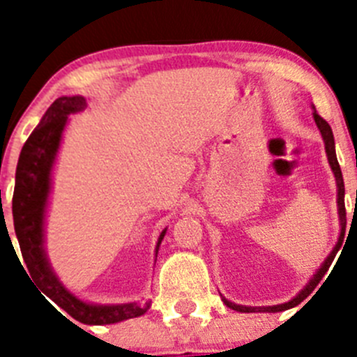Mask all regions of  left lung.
<instances>
[{"instance_id":"left-lung-1","label":"left lung","mask_w":357,"mask_h":357,"mask_svg":"<svg viewBox=\"0 0 357 357\" xmlns=\"http://www.w3.org/2000/svg\"><path fill=\"white\" fill-rule=\"evenodd\" d=\"M313 118L314 123H317L318 130L321 134V139H324V144H326V153H327V160H329V166L334 173V178H336V188H338V195H336V204H338V216H340V236H338V241L334 245V248L331 250V254L327 255L326 261L320 264L317 272L313 273V277L309 279L307 284L301 289V291L296 293L293 296L291 301L284 302V304H277V305H241V304H234V302L227 301L225 296H222L223 304L227 307L234 309L238 313H279V311H286V309H291L296 307V305L301 304L302 301H305L313 289L317 288L318 282L324 279V275L327 273L329 266L333 264L334 257L338 254V250L342 248L343 245V238H345V225H347V213H345V185H343V175H342V168H340L338 159H336V148H334V135L333 130H331L329 123L326 121L324 118H320L317 112V109L313 107Z\"/></svg>"}]
</instances>
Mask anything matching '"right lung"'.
<instances>
[{"instance_id":"obj_1","label":"right lung","mask_w":357,"mask_h":357,"mask_svg":"<svg viewBox=\"0 0 357 357\" xmlns=\"http://www.w3.org/2000/svg\"><path fill=\"white\" fill-rule=\"evenodd\" d=\"M87 107L85 98L61 96L44 112L43 119L24 143L15 169V189L12 198V216L21 254L26 263V272L33 284L52 298L69 317L85 326H109L144 314L150 302H128V304H93L78 298L69 291L53 272L46 254V213L53 184V166L62 143L68 119ZM164 229L155 245V257L160 243L166 236ZM24 268V266H23Z\"/></svg>"}]
</instances>
